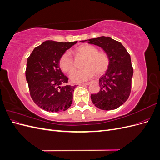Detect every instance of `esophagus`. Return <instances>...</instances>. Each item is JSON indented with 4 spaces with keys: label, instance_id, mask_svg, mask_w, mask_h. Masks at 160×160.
I'll return each mask as SVG.
<instances>
[{
    "label": "esophagus",
    "instance_id": "esophagus-1",
    "mask_svg": "<svg viewBox=\"0 0 160 160\" xmlns=\"http://www.w3.org/2000/svg\"><path fill=\"white\" fill-rule=\"evenodd\" d=\"M91 83V82H86V83H83V85H89Z\"/></svg>",
    "mask_w": 160,
    "mask_h": 160
}]
</instances>
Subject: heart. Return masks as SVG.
<instances>
[{
    "label": "heart",
    "mask_w": 160,
    "mask_h": 160,
    "mask_svg": "<svg viewBox=\"0 0 160 160\" xmlns=\"http://www.w3.org/2000/svg\"><path fill=\"white\" fill-rule=\"evenodd\" d=\"M75 57L84 58L81 67L83 69L75 71L70 75V79L73 83H81L89 79L95 75H103L108 70L109 65V59L106 53L99 52L98 49L90 45H83L77 47L73 51ZM61 70L70 73L75 69V62L69 52L62 54L59 61Z\"/></svg>",
    "instance_id": "obj_1"
}]
</instances>
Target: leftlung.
<instances>
[{
  "label": "left lung",
  "instance_id": "left-lung-1",
  "mask_svg": "<svg viewBox=\"0 0 160 160\" xmlns=\"http://www.w3.org/2000/svg\"><path fill=\"white\" fill-rule=\"evenodd\" d=\"M85 41L102 48L110 61L105 74L99 79V91L91 95L92 102L102 110L117 109L128 100L131 93L133 69L130 55L122 43L109 37L81 41Z\"/></svg>",
  "mask_w": 160,
  "mask_h": 160
}]
</instances>
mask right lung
Wrapping results in <instances>:
<instances>
[{
	"instance_id": "obj_1",
	"label": "right lung",
	"mask_w": 160,
	"mask_h": 160,
	"mask_svg": "<svg viewBox=\"0 0 160 160\" xmlns=\"http://www.w3.org/2000/svg\"><path fill=\"white\" fill-rule=\"evenodd\" d=\"M77 42L47 41L35 48L27 61L26 79L31 98L40 108L59 112L69 108L75 86L61 71V56Z\"/></svg>"
}]
</instances>
